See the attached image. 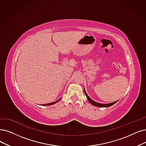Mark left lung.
Listing matches in <instances>:
<instances>
[{"mask_svg": "<svg viewBox=\"0 0 146 146\" xmlns=\"http://www.w3.org/2000/svg\"><path fill=\"white\" fill-rule=\"evenodd\" d=\"M84 93H85L86 96H87V100H88V101L90 102V103H91V104H92L93 106H96V107H110V106H113V105H114L115 103H116V102H117L118 101H115V102H114L110 103V104H107L98 103V102H95L94 101H93V100H91L90 98V97L88 96V95H87V93H86V90H85L84 89Z\"/></svg>", "mask_w": 146, "mask_h": 146, "instance_id": "1", "label": "left lung"}]
</instances>
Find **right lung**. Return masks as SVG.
<instances>
[{
	"label": "right lung",
	"mask_w": 146,
	"mask_h": 146,
	"mask_svg": "<svg viewBox=\"0 0 146 146\" xmlns=\"http://www.w3.org/2000/svg\"><path fill=\"white\" fill-rule=\"evenodd\" d=\"M60 100V99L59 100H58L57 101H56V102H51V103H50V104H43L42 106H50V105H53V104H55V103H56V102H57L58 101H59Z\"/></svg>",
	"instance_id": "1"
}]
</instances>
